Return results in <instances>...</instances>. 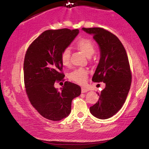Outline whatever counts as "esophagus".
<instances>
[{"mask_svg":"<svg viewBox=\"0 0 149 149\" xmlns=\"http://www.w3.org/2000/svg\"><path fill=\"white\" fill-rule=\"evenodd\" d=\"M81 92H82V93H85V92H88V89L85 88H81Z\"/></svg>","mask_w":149,"mask_h":149,"instance_id":"34e87169","label":"esophagus"}]
</instances>
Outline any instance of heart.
<instances>
[{
	"instance_id": "heart-1",
	"label": "heart",
	"mask_w": 149,
	"mask_h": 149,
	"mask_svg": "<svg viewBox=\"0 0 149 149\" xmlns=\"http://www.w3.org/2000/svg\"><path fill=\"white\" fill-rule=\"evenodd\" d=\"M76 47L81 51L86 57H90L95 52V45L92 40L88 38H80L76 42ZM70 57L71 51L69 48L64 49L61 54V61L64 66H69L70 65ZM70 80L80 85H84L86 83L88 78V71L83 68L77 69L69 75Z\"/></svg>"
}]
</instances>
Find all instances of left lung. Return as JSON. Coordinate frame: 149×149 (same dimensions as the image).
I'll use <instances>...</instances> for the list:
<instances>
[{
    "mask_svg": "<svg viewBox=\"0 0 149 149\" xmlns=\"http://www.w3.org/2000/svg\"><path fill=\"white\" fill-rule=\"evenodd\" d=\"M82 29L93 35L100 48V62L92 81L106 84L90 111L97 118H109L122 108L130 89L132 73L127 52L118 38L109 31L99 27Z\"/></svg>",
    "mask_w": 149,
    "mask_h": 149,
    "instance_id": "8db88e82",
    "label": "left lung"
}]
</instances>
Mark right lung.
I'll use <instances>...</instances> for the list:
<instances>
[{"instance_id": "obj_1", "label": "right lung", "mask_w": 149, "mask_h": 149, "mask_svg": "<svg viewBox=\"0 0 149 149\" xmlns=\"http://www.w3.org/2000/svg\"><path fill=\"white\" fill-rule=\"evenodd\" d=\"M79 33L78 29L47 30L32 42L24 61V80L31 104L42 117L61 120L69 115L71 102L81 93L79 85L66 81L60 91L54 83L63 81L61 52Z\"/></svg>"}]
</instances>
